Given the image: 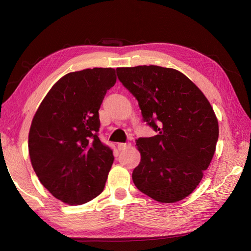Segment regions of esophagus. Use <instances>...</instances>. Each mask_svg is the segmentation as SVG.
<instances>
[{
  "label": "esophagus",
  "mask_w": 251,
  "mask_h": 251,
  "mask_svg": "<svg viewBox=\"0 0 251 251\" xmlns=\"http://www.w3.org/2000/svg\"><path fill=\"white\" fill-rule=\"evenodd\" d=\"M130 145L131 144H126V143H119L118 145H117V147H118V150L119 151H122V150H125V149H126L127 147H130Z\"/></svg>",
  "instance_id": "1"
}]
</instances>
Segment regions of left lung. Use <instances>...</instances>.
Returning a JSON list of instances; mask_svg holds the SVG:
<instances>
[{
  "label": "left lung",
  "mask_w": 251,
  "mask_h": 251,
  "mask_svg": "<svg viewBox=\"0 0 251 251\" xmlns=\"http://www.w3.org/2000/svg\"><path fill=\"white\" fill-rule=\"evenodd\" d=\"M116 71L138 101L143 120L156 132L136 140L142 158L133 170L134 184L158 202L184 199L215 152L218 122L210 102L178 70L151 65Z\"/></svg>",
  "instance_id": "8db88e82"
}]
</instances>
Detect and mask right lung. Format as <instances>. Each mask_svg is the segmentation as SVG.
<instances>
[{"label": "right lung", "mask_w": 251, "mask_h": 251, "mask_svg": "<svg viewBox=\"0 0 251 251\" xmlns=\"http://www.w3.org/2000/svg\"><path fill=\"white\" fill-rule=\"evenodd\" d=\"M115 83L113 68L70 72L54 84L34 116L30 162L41 184L65 203H86L105 186L114 155L98 136L99 109Z\"/></svg>", "instance_id": "1"}]
</instances>
